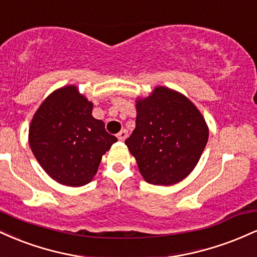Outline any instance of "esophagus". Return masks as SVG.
I'll list each match as a JSON object with an SVG mask.
<instances>
[{
	"mask_svg": "<svg viewBox=\"0 0 257 257\" xmlns=\"http://www.w3.org/2000/svg\"><path fill=\"white\" fill-rule=\"evenodd\" d=\"M126 137H128V132L125 131V129H123V131H120L118 133V135H117V138H118L119 141H124Z\"/></svg>",
	"mask_w": 257,
	"mask_h": 257,
	"instance_id": "34e87169",
	"label": "esophagus"
}]
</instances>
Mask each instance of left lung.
<instances>
[{"label": "left lung", "instance_id": "obj_1", "mask_svg": "<svg viewBox=\"0 0 257 257\" xmlns=\"http://www.w3.org/2000/svg\"><path fill=\"white\" fill-rule=\"evenodd\" d=\"M135 129L125 140L149 184L170 186L182 181L198 163L209 128L187 96L158 85L137 100Z\"/></svg>", "mask_w": 257, "mask_h": 257}]
</instances>
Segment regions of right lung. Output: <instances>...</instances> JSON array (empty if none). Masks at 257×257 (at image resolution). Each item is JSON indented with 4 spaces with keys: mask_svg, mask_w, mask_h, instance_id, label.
Segmentation results:
<instances>
[{
    "mask_svg": "<svg viewBox=\"0 0 257 257\" xmlns=\"http://www.w3.org/2000/svg\"><path fill=\"white\" fill-rule=\"evenodd\" d=\"M91 111L93 102L70 84L49 94L32 117L31 151L44 172L59 184L71 187L89 184L102 156L117 141Z\"/></svg>",
    "mask_w": 257,
    "mask_h": 257,
    "instance_id": "obj_1",
    "label": "right lung"
}]
</instances>
